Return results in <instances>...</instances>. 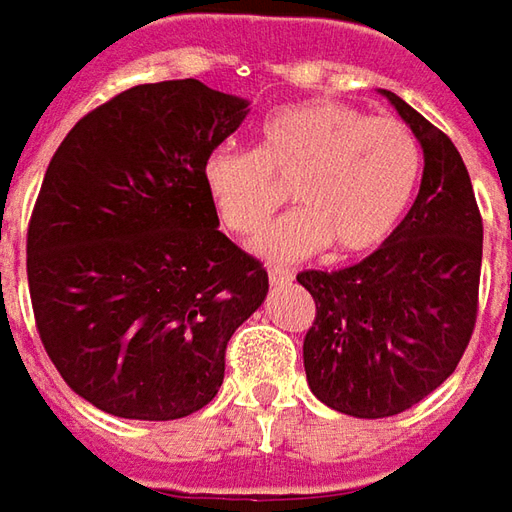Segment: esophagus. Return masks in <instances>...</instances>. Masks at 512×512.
Listing matches in <instances>:
<instances>
[{"label":"esophagus","mask_w":512,"mask_h":512,"mask_svg":"<svg viewBox=\"0 0 512 512\" xmlns=\"http://www.w3.org/2000/svg\"><path fill=\"white\" fill-rule=\"evenodd\" d=\"M267 278H270L273 287H284V284H290L292 281V273L290 270H281V267H270V270H267Z\"/></svg>","instance_id":"obj_1"}]
</instances>
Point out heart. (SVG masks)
Here are the masks:
<instances>
[{
    "label": "heart",
    "mask_w": 512,
    "mask_h": 512,
    "mask_svg": "<svg viewBox=\"0 0 512 512\" xmlns=\"http://www.w3.org/2000/svg\"><path fill=\"white\" fill-rule=\"evenodd\" d=\"M421 172V147L393 116L309 100L278 108L259 128L256 150L217 147L203 161V183L220 222L250 236L281 206L298 209L264 228L256 250L290 262L326 245L340 256L379 248L401 220Z\"/></svg>",
    "instance_id": "obj_1"
}]
</instances>
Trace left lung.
I'll return each instance as SVG.
<instances>
[{"label": "left lung", "instance_id": "left-lung-1", "mask_svg": "<svg viewBox=\"0 0 512 512\" xmlns=\"http://www.w3.org/2000/svg\"><path fill=\"white\" fill-rule=\"evenodd\" d=\"M424 147L421 189L362 262L303 270L315 320L303 337L309 387L354 418L410 410L449 379L477 326L482 217L457 147L412 105L382 91Z\"/></svg>", "mask_w": 512, "mask_h": 512}]
</instances>
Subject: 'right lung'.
<instances>
[{
  "label": "right lung",
  "mask_w": 512,
  "mask_h": 512,
  "mask_svg": "<svg viewBox=\"0 0 512 512\" xmlns=\"http://www.w3.org/2000/svg\"><path fill=\"white\" fill-rule=\"evenodd\" d=\"M248 102L200 80L144 83L74 125L27 228L35 329L97 410L175 421L203 410L267 270L222 234L203 161Z\"/></svg>",
  "instance_id": "obj_1"
}]
</instances>
